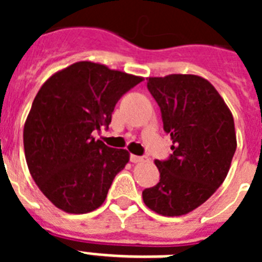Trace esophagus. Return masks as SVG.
Here are the masks:
<instances>
[{
    "mask_svg": "<svg viewBox=\"0 0 262 262\" xmlns=\"http://www.w3.org/2000/svg\"><path fill=\"white\" fill-rule=\"evenodd\" d=\"M129 160H131V163H142V161H147V157L143 156H136V155H131L129 156Z\"/></svg>",
    "mask_w": 262,
    "mask_h": 262,
    "instance_id": "esophagus-1",
    "label": "esophagus"
}]
</instances>
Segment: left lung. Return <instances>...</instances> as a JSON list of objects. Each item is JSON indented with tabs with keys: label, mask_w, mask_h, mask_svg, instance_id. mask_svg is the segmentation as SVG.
Here are the masks:
<instances>
[{
	"label": "left lung",
	"mask_w": 262,
	"mask_h": 262,
	"mask_svg": "<svg viewBox=\"0 0 262 262\" xmlns=\"http://www.w3.org/2000/svg\"><path fill=\"white\" fill-rule=\"evenodd\" d=\"M147 88L170 134L173 154L156 160L160 181L143 190L155 212L180 216L209 200L223 184L236 151L231 111L209 81L194 75L149 77Z\"/></svg>",
	"instance_id": "8db88e82"
}]
</instances>
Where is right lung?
<instances>
[{
  "mask_svg": "<svg viewBox=\"0 0 262 262\" xmlns=\"http://www.w3.org/2000/svg\"><path fill=\"white\" fill-rule=\"evenodd\" d=\"M142 81L80 61L55 73L38 92L23 129L25 155L41 193L62 211L85 214L105 202L129 155L92 134L108 128L118 101Z\"/></svg>",
  "mask_w": 262,
  "mask_h": 262,
  "instance_id": "1",
  "label": "right lung"
}]
</instances>
